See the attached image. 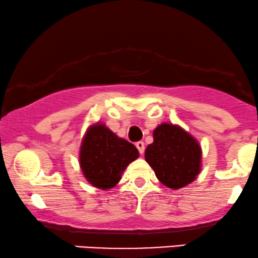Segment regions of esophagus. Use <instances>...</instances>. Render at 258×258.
<instances>
[{
  "instance_id": "esophagus-1",
  "label": "esophagus",
  "mask_w": 258,
  "mask_h": 258,
  "mask_svg": "<svg viewBox=\"0 0 258 258\" xmlns=\"http://www.w3.org/2000/svg\"><path fill=\"white\" fill-rule=\"evenodd\" d=\"M136 147H137L139 154H141V155L144 154V150H145L144 143H143V142H137V143H136Z\"/></svg>"
}]
</instances>
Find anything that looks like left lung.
I'll return each mask as SVG.
<instances>
[{"label":"left lung","mask_w":258,"mask_h":258,"mask_svg":"<svg viewBox=\"0 0 258 258\" xmlns=\"http://www.w3.org/2000/svg\"><path fill=\"white\" fill-rule=\"evenodd\" d=\"M201 147L179 126L162 123L154 131V143L145 150V160L157 179L169 188L184 187L201 170Z\"/></svg>","instance_id":"obj_1"}]
</instances>
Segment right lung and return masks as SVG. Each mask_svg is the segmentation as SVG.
<instances>
[{
    "mask_svg": "<svg viewBox=\"0 0 258 258\" xmlns=\"http://www.w3.org/2000/svg\"><path fill=\"white\" fill-rule=\"evenodd\" d=\"M139 156L132 143L121 139L104 125L89 130L80 149V167L90 184L96 187H114L121 173Z\"/></svg>",
    "mask_w": 258,
    "mask_h": 258,
    "instance_id": "add662e5",
    "label": "right lung"
}]
</instances>
